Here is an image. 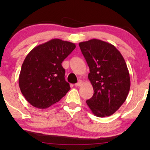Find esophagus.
Masks as SVG:
<instances>
[{"label": "esophagus", "instance_id": "esophagus-1", "mask_svg": "<svg viewBox=\"0 0 150 150\" xmlns=\"http://www.w3.org/2000/svg\"><path fill=\"white\" fill-rule=\"evenodd\" d=\"M82 84H83V81H82L81 80H80V81H79V82H78L77 83L75 84V86L76 87H80V86L82 85Z\"/></svg>", "mask_w": 150, "mask_h": 150}]
</instances>
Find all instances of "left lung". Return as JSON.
<instances>
[{
    "label": "left lung",
    "mask_w": 150,
    "mask_h": 150,
    "mask_svg": "<svg viewBox=\"0 0 150 150\" xmlns=\"http://www.w3.org/2000/svg\"><path fill=\"white\" fill-rule=\"evenodd\" d=\"M89 67L88 79L93 88L92 98L86 101L91 112L99 117L115 113L126 101L130 79L126 61L113 45L93 40L79 43Z\"/></svg>",
    "instance_id": "1"
}]
</instances>
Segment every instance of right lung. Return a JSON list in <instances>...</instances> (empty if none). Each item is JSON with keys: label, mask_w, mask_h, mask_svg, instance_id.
<instances>
[{"label": "right lung", "mask_w": 150, "mask_h": 150, "mask_svg": "<svg viewBox=\"0 0 150 150\" xmlns=\"http://www.w3.org/2000/svg\"><path fill=\"white\" fill-rule=\"evenodd\" d=\"M75 48L74 43L53 39L28 53L19 76L20 91L28 103L45 109L66 95L70 87L61 63Z\"/></svg>", "instance_id": "1"}]
</instances>
